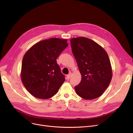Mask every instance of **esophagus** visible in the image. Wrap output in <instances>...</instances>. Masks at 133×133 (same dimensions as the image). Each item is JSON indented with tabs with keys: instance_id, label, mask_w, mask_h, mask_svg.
I'll return each instance as SVG.
<instances>
[{
	"instance_id": "obj_1",
	"label": "esophagus",
	"mask_w": 133,
	"mask_h": 133,
	"mask_svg": "<svg viewBox=\"0 0 133 133\" xmlns=\"http://www.w3.org/2000/svg\"><path fill=\"white\" fill-rule=\"evenodd\" d=\"M71 75V72H70V73H69V74L67 75V76H66V78H67V79H68V80H69V79L70 78Z\"/></svg>"
}]
</instances>
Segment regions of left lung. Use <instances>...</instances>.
<instances>
[{
    "mask_svg": "<svg viewBox=\"0 0 133 133\" xmlns=\"http://www.w3.org/2000/svg\"><path fill=\"white\" fill-rule=\"evenodd\" d=\"M81 80L75 89L78 95L90 100L101 96L112 77V67L105 49L94 41L80 37L70 40Z\"/></svg>",
    "mask_w": 133,
    "mask_h": 133,
    "instance_id": "8db88e82",
    "label": "left lung"
}]
</instances>
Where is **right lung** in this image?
I'll list each match as a JSON object with an SVG mask.
<instances>
[{
	"instance_id": "add662e5",
	"label": "right lung",
	"mask_w": 133,
	"mask_h": 133,
	"mask_svg": "<svg viewBox=\"0 0 133 133\" xmlns=\"http://www.w3.org/2000/svg\"><path fill=\"white\" fill-rule=\"evenodd\" d=\"M68 46L66 39L52 38L35 44L25 53L22 62L21 81L36 98L54 96L65 81L56 58Z\"/></svg>"
}]
</instances>
